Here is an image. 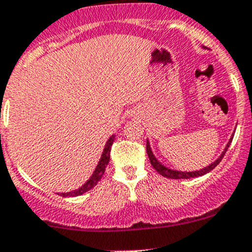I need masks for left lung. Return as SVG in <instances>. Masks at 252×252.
Segmentation results:
<instances>
[{"instance_id": "obj_1", "label": "left lung", "mask_w": 252, "mask_h": 252, "mask_svg": "<svg viewBox=\"0 0 252 252\" xmlns=\"http://www.w3.org/2000/svg\"><path fill=\"white\" fill-rule=\"evenodd\" d=\"M203 48H204V46H203ZM233 136H234V133L231 134L230 139H229V141L226 143L225 148H224V150L221 151V154L218 156V158H217V160H214L213 162H211L209 165H207L206 167L201 168V170H196V171L175 170V168L167 167L166 165H163V163L161 162V161H158V158L154 155L153 149H151V145H150V141H149V139L146 140V153H148V156H149V158H150V162H151V165H153V167L155 168V170L158 171L160 175H162L163 177L172 178V180H181V178H186V180H187V178L199 177V176H203V175H206V173L211 172V171L213 170V168L216 167V166L218 165L219 162H220L221 158H224V155H225V153H226V150H228L229 145L231 144V140H233Z\"/></svg>"}]
</instances>
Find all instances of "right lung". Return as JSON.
<instances>
[{"label":"right lung","mask_w":252,"mask_h":252,"mask_svg":"<svg viewBox=\"0 0 252 252\" xmlns=\"http://www.w3.org/2000/svg\"><path fill=\"white\" fill-rule=\"evenodd\" d=\"M114 139H116V135H114V134H112V135L109 136L108 140H107L106 145H104L103 151H102L101 158H99L96 168L94 170L92 175L90 176L89 180H87L86 182L81 186V187H79L77 189H74V191L66 192V193H58V194H60V196H63V197H77V196H81V194L86 193V192L90 191L91 188H94V186L98 183V181L101 180L102 176H103V173H104V171H106V167L108 166L109 155H111V148H112V144H113Z\"/></svg>","instance_id":"1"}]
</instances>
